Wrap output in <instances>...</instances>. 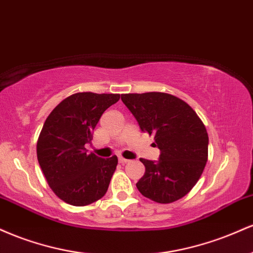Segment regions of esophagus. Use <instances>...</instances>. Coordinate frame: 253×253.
<instances>
[{"mask_svg": "<svg viewBox=\"0 0 253 253\" xmlns=\"http://www.w3.org/2000/svg\"><path fill=\"white\" fill-rule=\"evenodd\" d=\"M119 162H120L121 164H126V163H128V159H126V158H124V157H119Z\"/></svg>", "mask_w": 253, "mask_h": 253, "instance_id": "1", "label": "esophagus"}]
</instances>
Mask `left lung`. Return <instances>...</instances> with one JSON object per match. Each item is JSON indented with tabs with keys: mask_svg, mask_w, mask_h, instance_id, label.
Here are the masks:
<instances>
[{
	"mask_svg": "<svg viewBox=\"0 0 253 253\" xmlns=\"http://www.w3.org/2000/svg\"><path fill=\"white\" fill-rule=\"evenodd\" d=\"M121 100L141 130L155 135L158 162L140 158L144 176L136 183L141 195L171 203L193 189L208 159V133L187 102L167 92L123 94Z\"/></svg>",
	"mask_w": 253,
	"mask_h": 253,
	"instance_id": "1",
	"label": "left lung"
}]
</instances>
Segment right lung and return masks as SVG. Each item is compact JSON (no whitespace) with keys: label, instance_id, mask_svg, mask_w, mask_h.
Returning <instances> with one entry per match:
<instances>
[{"label":"right lung","instance_id":"right-lung-1","mask_svg":"<svg viewBox=\"0 0 253 253\" xmlns=\"http://www.w3.org/2000/svg\"><path fill=\"white\" fill-rule=\"evenodd\" d=\"M120 94L77 92L50 113L37 143V156L48 185L71 206H88L104 196L118 165V157L100 158L85 152L104 110Z\"/></svg>","mask_w":253,"mask_h":253}]
</instances>
